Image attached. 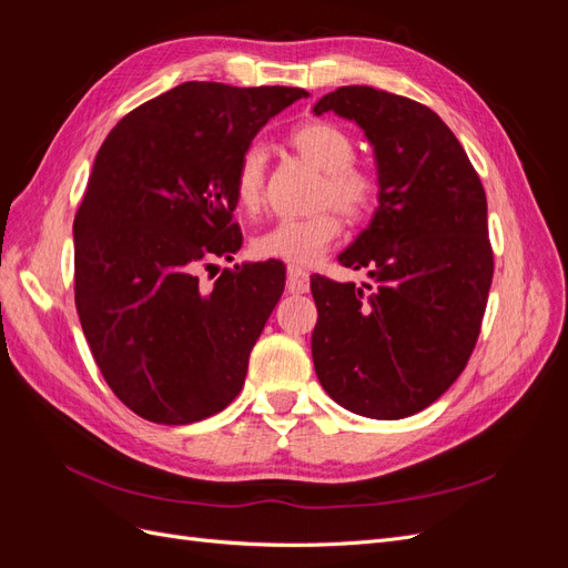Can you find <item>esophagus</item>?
I'll return each mask as SVG.
<instances>
[{
    "instance_id": "1",
    "label": "esophagus",
    "mask_w": 568,
    "mask_h": 568,
    "mask_svg": "<svg viewBox=\"0 0 568 568\" xmlns=\"http://www.w3.org/2000/svg\"><path fill=\"white\" fill-rule=\"evenodd\" d=\"M307 288H311L307 272L296 267V265H288V272H286V291H288V294H305Z\"/></svg>"
}]
</instances>
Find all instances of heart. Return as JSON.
<instances>
[{"label": "heart", "instance_id": "obj_1", "mask_svg": "<svg viewBox=\"0 0 568 568\" xmlns=\"http://www.w3.org/2000/svg\"><path fill=\"white\" fill-rule=\"evenodd\" d=\"M305 161L324 173L320 203H332L343 215L363 217L376 199V180L369 170L353 163L355 144L334 123L311 120L288 136ZM267 153L261 144H251L234 173V194L242 209L255 211L263 201ZM341 234V222L332 211L307 217H284L253 239L257 257H272L291 265H315L332 248Z\"/></svg>", "mask_w": 568, "mask_h": 568}]
</instances>
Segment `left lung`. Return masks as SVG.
<instances>
[{"label": "left lung", "instance_id": "1", "mask_svg": "<svg viewBox=\"0 0 568 568\" xmlns=\"http://www.w3.org/2000/svg\"><path fill=\"white\" fill-rule=\"evenodd\" d=\"M353 120L376 163V211L338 263L374 284L311 277L313 363L341 407L403 419L438 400L476 346L493 282L488 203L453 130L417 101L338 88L313 113Z\"/></svg>", "mask_w": 568, "mask_h": 568}]
</instances>
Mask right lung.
<instances>
[{
    "mask_svg": "<svg viewBox=\"0 0 568 568\" xmlns=\"http://www.w3.org/2000/svg\"><path fill=\"white\" fill-rule=\"evenodd\" d=\"M307 92L182 82L101 144L73 222L75 307L111 390L134 415L192 424L225 409L277 305L280 261L199 265L242 248L234 173L270 118Z\"/></svg>",
    "mask_w": 568,
    "mask_h": 568,
    "instance_id": "obj_1",
    "label": "right lung"
}]
</instances>
